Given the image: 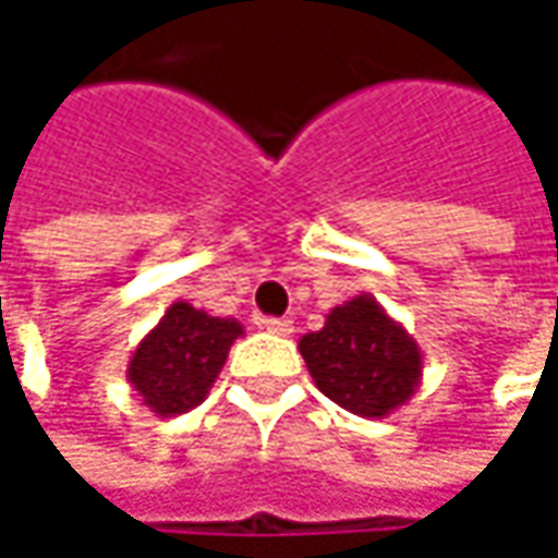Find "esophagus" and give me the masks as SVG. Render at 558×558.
I'll list each match as a JSON object with an SVG mask.
<instances>
[{
    "mask_svg": "<svg viewBox=\"0 0 558 558\" xmlns=\"http://www.w3.org/2000/svg\"><path fill=\"white\" fill-rule=\"evenodd\" d=\"M258 326L268 329V332H275V336H290L293 332V323L290 319H280V316H265Z\"/></svg>",
    "mask_w": 558,
    "mask_h": 558,
    "instance_id": "obj_1",
    "label": "esophagus"
}]
</instances>
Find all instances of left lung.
<instances>
[{
    "instance_id": "8db88e82",
    "label": "left lung",
    "mask_w": 558,
    "mask_h": 558,
    "mask_svg": "<svg viewBox=\"0 0 558 558\" xmlns=\"http://www.w3.org/2000/svg\"><path fill=\"white\" fill-rule=\"evenodd\" d=\"M300 355L316 388L368 420L400 410L423 381V349L368 293L332 306L323 329L300 336Z\"/></svg>"
}]
</instances>
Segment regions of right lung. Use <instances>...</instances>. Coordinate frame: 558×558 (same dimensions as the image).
Masks as SVG:
<instances>
[{"label":"right lung","instance_id":"1","mask_svg":"<svg viewBox=\"0 0 558 558\" xmlns=\"http://www.w3.org/2000/svg\"><path fill=\"white\" fill-rule=\"evenodd\" d=\"M242 336L245 326L239 319L209 316L206 310L177 300L135 345L125 378L155 416H180L206 400L232 342Z\"/></svg>","mask_w":558,"mask_h":558}]
</instances>
